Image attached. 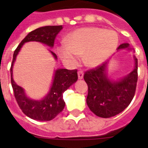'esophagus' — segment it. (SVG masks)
Returning a JSON list of instances; mask_svg holds the SVG:
<instances>
[{
  "mask_svg": "<svg viewBox=\"0 0 148 148\" xmlns=\"http://www.w3.org/2000/svg\"><path fill=\"white\" fill-rule=\"evenodd\" d=\"M78 79H82L84 77V73L82 71H78Z\"/></svg>",
  "mask_w": 148,
  "mask_h": 148,
  "instance_id": "34e87169",
  "label": "esophagus"
}]
</instances>
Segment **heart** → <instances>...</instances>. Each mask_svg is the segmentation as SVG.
<instances>
[{"mask_svg": "<svg viewBox=\"0 0 148 148\" xmlns=\"http://www.w3.org/2000/svg\"><path fill=\"white\" fill-rule=\"evenodd\" d=\"M65 44L58 48L61 59L75 64L83 55L84 63L95 67L109 58L119 44V35L113 30L97 27H85L75 30L65 39Z\"/></svg>", "mask_w": 148, "mask_h": 148, "instance_id": "1", "label": "heart"}]
</instances>
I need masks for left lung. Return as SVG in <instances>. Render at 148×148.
Instances as JSON below:
<instances>
[{
    "label": "left lung",
    "mask_w": 148,
    "mask_h": 148,
    "mask_svg": "<svg viewBox=\"0 0 148 148\" xmlns=\"http://www.w3.org/2000/svg\"><path fill=\"white\" fill-rule=\"evenodd\" d=\"M122 44L118 49L129 48ZM134 70L118 81L108 76V62L84 73V79L88 86L87 104L94 114L101 118H110L122 112L130 104L135 95L138 80V59L134 56Z\"/></svg>",
    "instance_id": "1"
}]
</instances>
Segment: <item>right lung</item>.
<instances>
[{"mask_svg":"<svg viewBox=\"0 0 148 148\" xmlns=\"http://www.w3.org/2000/svg\"><path fill=\"white\" fill-rule=\"evenodd\" d=\"M62 29L63 27L61 25L46 26L33 30L22 40L13 54L10 73L12 87L14 91V95L22 112L26 116L34 120L50 121L58 116L64 110L65 102L63 99V93L78 80L77 70H56L55 71L53 84L49 92L44 99L40 100H34L27 97L24 90L21 87L18 86L13 80V64L22 46L25 43L29 41H38L53 47L56 35H58V32ZM50 53H52L55 59L56 60L58 58L57 56L53 52L50 51Z\"/></svg>","mask_w":148,"mask_h":148,"instance_id":"right-lung-1","label":"right lung"}]
</instances>
